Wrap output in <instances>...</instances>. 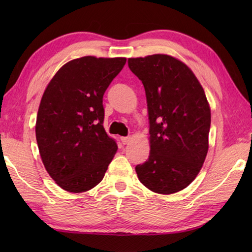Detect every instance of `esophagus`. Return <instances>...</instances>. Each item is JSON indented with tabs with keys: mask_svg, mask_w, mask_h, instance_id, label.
Instances as JSON below:
<instances>
[{
	"mask_svg": "<svg viewBox=\"0 0 252 252\" xmlns=\"http://www.w3.org/2000/svg\"><path fill=\"white\" fill-rule=\"evenodd\" d=\"M131 141V137L130 136H126V137H121V142L123 145H127V144L130 143Z\"/></svg>",
	"mask_w": 252,
	"mask_h": 252,
	"instance_id": "1",
	"label": "esophagus"
}]
</instances>
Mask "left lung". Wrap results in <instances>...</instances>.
Here are the masks:
<instances>
[{
  "mask_svg": "<svg viewBox=\"0 0 252 252\" xmlns=\"http://www.w3.org/2000/svg\"><path fill=\"white\" fill-rule=\"evenodd\" d=\"M146 93L151 153L135 171L158 194L184 189L195 180L209 148L211 111L196 76L176 58L155 54L129 58Z\"/></svg>",
  "mask_w": 252,
  "mask_h": 252,
  "instance_id": "8db88e82",
  "label": "left lung"
}]
</instances>
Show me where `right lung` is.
Wrapping results in <instances>:
<instances>
[{
  "mask_svg": "<svg viewBox=\"0 0 252 252\" xmlns=\"http://www.w3.org/2000/svg\"><path fill=\"white\" fill-rule=\"evenodd\" d=\"M126 58L84 56L65 63L47 85L36 116L40 156L51 178L70 192L103 180L118 149L104 126L103 96Z\"/></svg>",
  "mask_w": 252,
  "mask_h": 252,
  "instance_id": "right-lung-1",
  "label": "right lung"
}]
</instances>
